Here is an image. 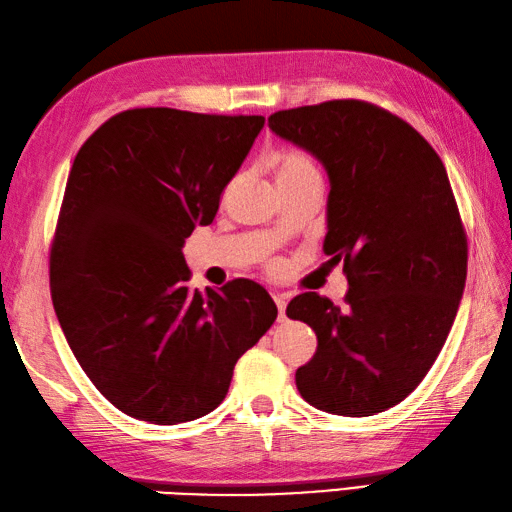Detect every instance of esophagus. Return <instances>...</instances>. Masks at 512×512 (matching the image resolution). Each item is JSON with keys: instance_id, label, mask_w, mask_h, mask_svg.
Returning a JSON list of instances; mask_svg holds the SVG:
<instances>
[{"instance_id": "1", "label": "esophagus", "mask_w": 512, "mask_h": 512, "mask_svg": "<svg viewBox=\"0 0 512 512\" xmlns=\"http://www.w3.org/2000/svg\"><path fill=\"white\" fill-rule=\"evenodd\" d=\"M274 302L278 306V315L285 317V311H287V295L285 293H274Z\"/></svg>"}]
</instances>
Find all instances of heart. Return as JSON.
<instances>
[{"mask_svg":"<svg viewBox=\"0 0 512 512\" xmlns=\"http://www.w3.org/2000/svg\"><path fill=\"white\" fill-rule=\"evenodd\" d=\"M276 173H278V184H293V181H300L306 177H320L311 157L298 151L280 153L276 160Z\"/></svg>","mask_w":512,"mask_h":512,"instance_id":"b5f03b06","label":"heart"}]
</instances>
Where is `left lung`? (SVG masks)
Segmentation results:
<instances>
[{
	"label": "left lung",
	"mask_w": 512,
	"mask_h": 512,
	"mask_svg": "<svg viewBox=\"0 0 512 512\" xmlns=\"http://www.w3.org/2000/svg\"><path fill=\"white\" fill-rule=\"evenodd\" d=\"M269 129L324 164V252L348 278L346 309L313 291L287 306L317 335L295 385L328 414L390 410L434 366L467 280V232L445 164L412 124L366 100L276 111Z\"/></svg>",
	"instance_id": "1"
}]
</instances>
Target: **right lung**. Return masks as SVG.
<instances>
[{
  "label": "right lung",
  "mask_w": 512,
  "mask_h": 512,
  "mask_svg": "<svg viewBox=\"0 0 512 512\" xmlns=\"http://www.w3.org/2000/svg\"><path fill=\"white\" fill-rule=\"evenodd\" d=\"M263 116L168 107L111 116L76 153L50 247V293L74 357L131 418L210 414L278 309L254 280L190 289L186 238L208 225Z\"/></svg>",
  "instance_id": "right-lung-1"
}]
</instances>
